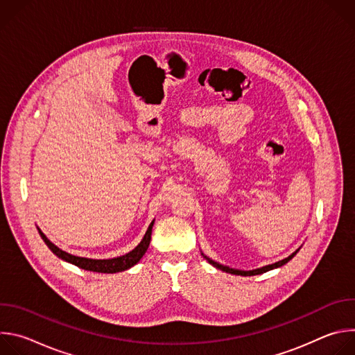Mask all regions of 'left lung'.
Listing matches in <instances>:
<instances>
[{"mask_svg": "<svg viewBox=\"0 0 355 355\" xmlns=\"http://www.w3.org/2000/svg\"><path fill=\"white\" fill-rule=\"evenodd\" d=\"M300 250V247L297 248V250H295L291 256H288L286 259H284V260H281V261H278V263H274V264H268V266H264V267H261V268H256V270H250V271H244V270H237V268H230V267H227V266H222V264H219V263H216V261H214L212 259H209L208 256H205L204 252H200L202 256H204V259L209 263V264H212L214 267H216V268H219V270H222V271H225V272H229V274H234V275H243V277H250V275H259V274H263V272H267V271H271V270H274V268H279V267H282L284 264H286L289 260H292L295 256H296V252Z\"/></svg>", "mask_w": 355, "mask_h": 355, "instance_id": "left-lung-1", "label": "left lung"}]
</instances>
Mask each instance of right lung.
<instances>
[{"label":"right lung","mask_w":355,"mask_h":355,"mask_svg":"<svg viewBox=\"0 0 355 355\" xmlns=\"http://www.w3.org/2000/svg\"><path fill=\"white\" fill-rule=\"evenodd\" d=\"M153 225H155V219L151 220V223L148 225V229H147L144 237L141 239V241L132 251L126 252V254H123V256L114 257V259H107V260H96V259H87V257L73 256V254H70V252H66L62 248H59L58 245H55L52 241H50L44 236V233L39 227H37V232H39L40 237L43 239V241L46 243V245L53 251V254H56L63 261H67L70 264L77 266L78 268L92 271V272L115 274V272L129 270L130 267H133L135 264H137L140 261V259L144 256V252L148 248V244H150V240H151V229H153Z\"/></svg>","instance_id":"1"}]
</instances>
